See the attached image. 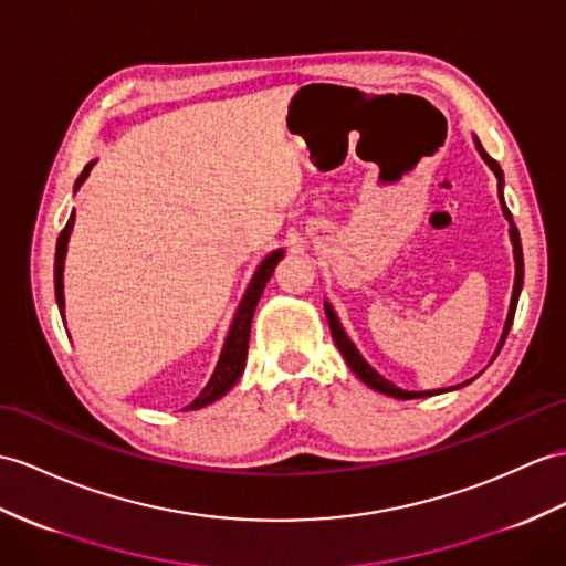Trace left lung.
<instances>
[{
  "instance_id": "1",
  "label": "left lung",
  "mask_w": 566,
  "mask_h": 566,
  "mask_svg": "<svg viewBox=\"0 0 566 566\" xmlns=\"http://www.w3.org/2000/svg\"><path fill=\"white\" fill-rule=\"evenodd\" d=\"M478 150H480V156L488 160V165L492 168V172L497 175V185H500V201H502V211H504V216H506V220L509 223H512V242H514V259H516V281H514V295H512V307H509V316H506V324H504V334H502V340H500V348H497V353L502 350V346H504V340H506V336H509V328H512V322H514V314H516V305H518V295H521V285H523V252H521V238H518V230H516V226H514V218H512V211L506 209V203H504V197H502V187H504V175H502V168H500V163L494 160V158H490L488 154H485V148H482L480 144H478ZM324 310H326V319H328V326H331V336H334V340H336V346H338V350L343 353V357H346V363H348V367L355 371L357 377H360L369 389H375V391H381V394H387V396H394V398H401V401H410V398H422V396H434V394H442V389L439 391H403V389H398V387H394V384L389 381V379H384L379 371H375L371 369L367 363H365V357L357 353V348L353 346V340L346 336V331H343V326H340V322H338V316H336V312L331 310V305L328 302H324ZM497 353H494V357H497Z\"/></svg>"
}]
</instances>
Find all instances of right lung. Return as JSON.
<instances>
[{"instance_id": "1", "label": "right lung", "mask_w": 566, "mask_h": 566, "mask_svg": "<svg viewBox=\"0 0 566 566\" xmlns=\"http://www.w3.org/2000/svg\"><path fill=\"white\" fill-rule=\"evenodd\" d=\"M93 165V163H91ZM91 165H86L84 172L78 175L76 179V189L81 187V182H84ZM72 228H74V213L69 216L64 230L60 232L57 238V252H54V297H57V305H60V312L64 316V285H62V273H64V254H66V242H69V235H72ZM283 256V250H275L271 252L264 261H261V266L256 269L254 279L250 283V287H247V293L240 302L238 307V314L235 319H232V326H230V334L226 338V346H223V353H220V360L213 369V375L209 379V384H206L203 391L191 401L185 410H199L203 406H209L213 401H218L220 396H226L232 387H235L242 369H244V360H247V348H250V328H252V316H254V310H256V302L261 297V293H264V287L271 279V273L275 269V264H279Z\"/></svg>"}]
</instances>
